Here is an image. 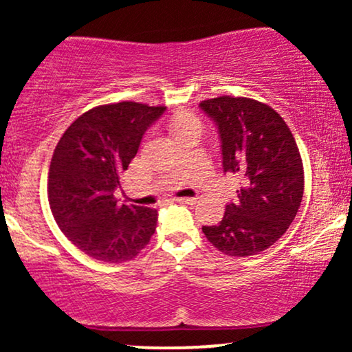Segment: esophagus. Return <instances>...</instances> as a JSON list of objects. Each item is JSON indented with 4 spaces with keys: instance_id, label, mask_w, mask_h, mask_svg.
I'll return each instance as SVG.
<instances>
[{
    "instance_id": "esophagus-1",
    "label": "esophagus",
    "mask_w": 352,
    "mask_h": 352,
    "mask_svg": "<svg viewBox=\"0 0 352 352\" xmlns=\"http://www.w3.org/2000/svg\"><path fill=\"white\" fill-rule=\"evenodd\" d=\"M173 201H177V204H188V205H193L197 201V199H187V197H179V199H173Z\"/></svg>"
}]
</instances>
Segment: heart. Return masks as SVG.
Returning <instances> with one entry per match:
<instances>
[{
	"instance_id": "obj_1",
	"label": "heart",
	"mask_w": 352,
	"mask_h": 352,
	"mask_svg": "<svg viewBox=\"0 0 352 352\" xmlns=\"http://www.w3.org/2000/svg\"><path fill=\"white\" fill-rule=\"evenodd\" d=\"M193 125H199V127H200L199 119H195V117L188 116V114L180 116L179 119L173 122V132H175V134H179V132L185 131V129H188V127H193Z\"/></svg>"
}]
</instances>
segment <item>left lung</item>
<instances>
[{
    "instance_id": "1",
    "label": "left lung",
    "mask_w": 352,
    "mask_h": 352,
    "mask_svg": "<svg viewBox=\"0 0 352 352\" xmlns=\"http://www.w3.org/2000/svg\"><path fill=\"white\" fill-rule=\"evenodd\" d=\"M221 140L223 172L241 187L220 223L204 227L207 240L228 256H252L285 235L296 217L305 172L296 140L283 117L268 104L220 96L201 100Z\"/></svg>"
}]
</instances>
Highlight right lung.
<instances>
[{
  "label": "right lung",
  "mask_w": 352,
  "mask_h": 352,
  "mask_svg": "<svg viewBox=\"0 0 352 352\" xmlns=\"http://www.w3.org/2000/svg\"><path fill=\"white\" fill-rule=\"evenodd\" d=\"M164 106L124 100L84 112L52 153L47 199L56 223L87 256L107 263L134 260L155 232L157 210L119 205V177Z\"/></svg>",
  "instance_id": "add662e5"
}]
</instances>
